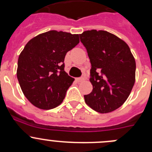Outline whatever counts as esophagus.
Masks as SVG:
<instances>
[{
    "mask_svg": "<svg viewBox=\"0 0 152 152\" xmlns=\"http://www.w3.org/2000/svg\"><path fill=\"white\" fill-rule=\"evenodd\" d=\"M76 80H77V82H83V81L85 80V77H83V76H82V77L77 78V79H76Z\"/></svg>",
    "mask_w": 152,
    "mask_h": 152,
    "instance_id": "34e87169",
    "label": "esophagus"
}]
</instances>
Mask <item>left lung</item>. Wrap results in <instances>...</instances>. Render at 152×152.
<instances>
[{
  "instance_id": "obj_1",
  "label": "left lung",
  "mask_w": 152,
  "mask_h": 152,
  "mask_svg": "<svg viewBox=\"0 0 152 152\" xmlns=\"http://www.w3.org/2000/svg\"><path fill=\"white\" fill-rule=\"evenodd\" d=\"M79 37L91 63L93 90L85 95V102L98 113L114 111L126 102L135 82L136 63L129 47L106 31H85Z\"/></svg>"
}]
</instances>
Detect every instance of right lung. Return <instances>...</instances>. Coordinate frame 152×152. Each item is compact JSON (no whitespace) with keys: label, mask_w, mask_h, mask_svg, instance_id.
Listing matches in <instances>:
<instances>
[{"label":"right lung","mask_w":152,"mask_h":152,"mask_svg":"<svg viewBox=\"0 0 152 152\" xmlns=\"http://www.w3.org/2000/svg\"><path fill=\"white\" fill-rule=\"evenodd\" d=\"M79 42V34L57 31L28 41L20 54L17 77L29 102L42 110L61 104L74 79L65 71L67 52Z\"/></svg>","instance_id":"right-lung-1"}]
</instances>
